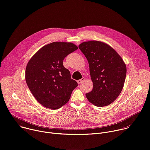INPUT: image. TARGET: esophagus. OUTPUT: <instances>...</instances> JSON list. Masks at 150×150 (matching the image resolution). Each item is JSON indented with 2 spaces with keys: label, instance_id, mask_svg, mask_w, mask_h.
I'll return each instance as SVG.
<instances>
[{
  "label": "esophagus",
  "instance_id": "esophagus-1",
  "mask_svg": "<svg viewBox=\"0 0 150 150\" xmlns=\"http://www.w3.org/2000/svg\"><path fill=\"white\" fill-rule=\"evenodd\" d=\"M85 78L84 77H83V78H81V79L78 80V81H77V82H78V83H81V82H83V81H85Z\"/></svg>",
  "mask_w": 150,
  "mask_h": 150
}]
</instances>
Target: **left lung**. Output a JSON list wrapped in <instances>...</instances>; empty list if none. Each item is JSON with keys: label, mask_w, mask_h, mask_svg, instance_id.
Returning <instances> with one entry per match:
<instances>
[{"label": "left lung", "mask_w": 150, "mask_h": 150, "mask_svg": "<svg viewBox=\"0 0 150 150\" xmlns=\"http://www.w3.org/2000/svg\"><path fill=\"white\" fill-rule=\"evenodd\" d=\"M86 57L93 83V90L85 94L97 107L112 103L120 94L125 81L126 66L120 56L105 42L91 40L79 45Z\"/></svg>", "instance_id": "left-lung-1"}]
</instances>
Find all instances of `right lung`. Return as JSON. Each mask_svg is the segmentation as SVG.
Returning a JSON list of instances; mask_svg holds the SVG:
<instances>
[{"label":"right lung","mask_w":150,"mask_h":150,"mask_svg":"<svg viewBox=\"0 0 150 150\" xmlns=\"http://www.w3.org/2000/svg\"><path fill=\"white\" fill-rule=\"evenodd\" d=\"M78 48L72 42H53L39 49L28 62L27 84L35 98L45 108H60L78 86L63 65L65 57Z\"/></svg>","instance_id":"add662e5"}]
</instances>
